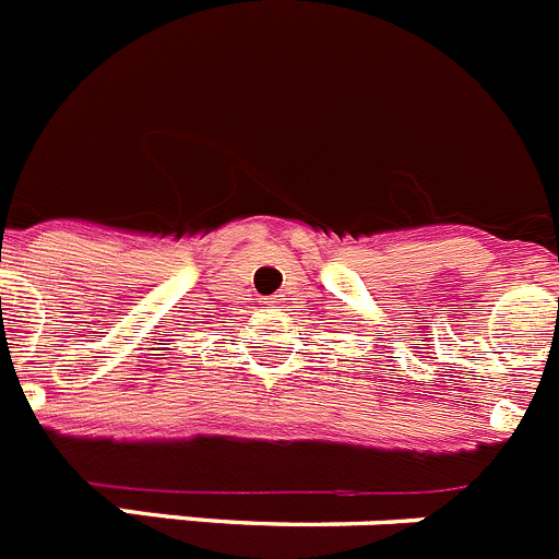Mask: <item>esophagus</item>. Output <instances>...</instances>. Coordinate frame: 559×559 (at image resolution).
Listing matches in <instances>:
<instances>
[{
  "label": "esophagus",
  "instance_id": "34e87169",
  "mask_svg": "<svg viewBox=\"0 0 559 559\" xmlns=\"http://www.w3.org/2000/svg\"><path fill=\"white\" fill-rule=\"evenodd\" d=\"M265 305H269V308H274V305H276V302H274V299H269V302H265Z\"/></svg>",
  "mask_w": 559,
  "mask_h": 559
}]
</instances>
